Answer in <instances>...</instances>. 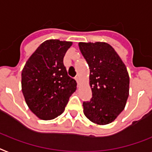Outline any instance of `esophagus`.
Segmentation results:
<instances>
[{
  "label": "esophagus",
  "instance_id": "obj_1",
  "mask_svg": "<svg viewBox=\"0 0 152 152\" xmlns=\"http://www.w3.org/2000/svg\"><path fill=\"white\" fill-rule=\"evenodd\" d=\"M75 80H76V81L77 82V83L79 84V83H80V76H76V77H75Z\"/></svg>",
  "mask_w": 152,
  "mask_h": 152
}]
</instances>
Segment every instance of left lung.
I'll return each mask as SVG.
<instances>
[{"label": "left lung", "mask_w": 152, "mask_h": 152, "mask_svg": "<svg viewBox=\"0 0 152 152\" xmlns=\"http://www.w3.org/2000/svg\"><path fill=\"white\" fill-rule=\"evenodd\" d=\"M80 52L90 67L92 98L84 101L83 113L95 124L111 123L123 111L129 96L127 68L111 45L80 42Z\"/></svg>", "instance_id": "left-lung-1"}]
</instances>
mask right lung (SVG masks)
I'll return each mask as SVG.
<instances>
[{"instance_id":"1","label":"right lung","mask_w":152,"mask_h":152,"mask_svg":"<svg viewBox=\"0 0 152 152\" xmlns=\"http://www.w3.org/2000/svg\"><path fill=\"white\" fill-rule=\"evenodd\" d=\"M71 42L50 39L38 47L21 72V88L29 109L42 120L54 119L63 113L76 90L63 58Z\"/></svg>"}]
</instances>
